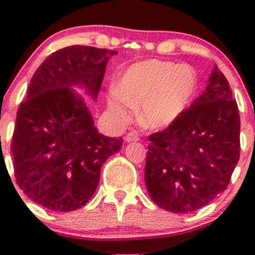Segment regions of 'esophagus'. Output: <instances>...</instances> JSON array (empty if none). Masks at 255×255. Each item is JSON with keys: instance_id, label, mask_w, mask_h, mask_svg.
<instances>
[{"instance_id": "34e87169", "label": "esophagus", "mask_w": 255, "mask_h": 255, "mask_svg": "<svg viewBox=\"0 0 255 255\" xmlns=\"http://www.w3.org/2000/svg\"><path fill=\"white\" fill-rule=\"evenodd\" d=\"M137 140H139V135L134 130L127 133V135H126V142H137Z\"/></svg>"}]
</instances>
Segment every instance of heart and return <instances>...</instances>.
<instances>
[{"instance_id":"b5f03b06","label":"heart","mask_w":255,"mask_h":255,"mask_svg":"<svg viewBox=\"0 0 255 255\" xmlns=\"http://www.w3.org/2000/svg\"><path fill=\"white\" fill-rule=\"evenodd\" d=\"M200 80L190 65L151 59L129 66L112 90L109 106L126 118L132 107H139L140 122L150 129H163L174 123L194 101Z\"/></svg>"}]
</instances>
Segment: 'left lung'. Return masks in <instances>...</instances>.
Instances as JSON below:
<instances>
[{"mask_svg":"<svg viewBox=\"0 0 255 255\" xmlns=\"http://www.w3.org/2000/svg\"><path fill=\"white\" fill-rule=\"evenodd\" d=\"M239 113L215 66L204 94L174 123L149 135L145 186L159 207L187 213L225 191L239 160Z\"/></svg>","mask_w":255,"mask_h":255,"instance_id":"left-lung-1","label":"left lung"}]
</instances>
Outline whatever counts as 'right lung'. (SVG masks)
Instances as JSON below:
<instances>
[{"instance_id":"right-lung-1","label":"right lung","mask_w":255,"mask_h":255,"mask_svg":"<svg viewBox=\"0 0 255 255\" xmlns=\"http://www.w3.org/2000/svg\"><path fill=\"white\" fill-rule=\"evenodd\" d=\"M115 54L85 45L55 51L37 69L18 109L11 143L17 185L48 210L69 212L89 202L102 164L122 146V137L100 134L71 87L96 100Z\"/></svg>"}]
</instances>
